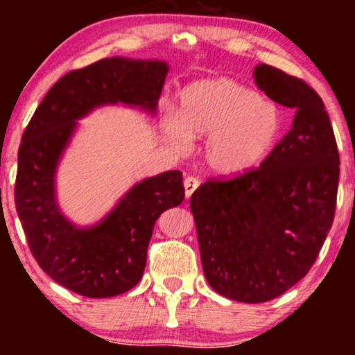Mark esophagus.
Masks as SVG:
<instances>
[{
    "instance_id": "34e87169",
    "label": "esophagus",
    "mask_w": 355,
    "mask_h": 355,
    "mask_svg": "<svg viewBox=\"0 0 355 355\" xmlns=\"http://www.w3.org/2000/svg\"><path fill=\"white\" fill-rule=\"evenodd\" d=\"M198 179L193 178V176H189L184 179V189H186V198H189L193 193V191L198 187Z\"/></svg>"
}]
</instances>
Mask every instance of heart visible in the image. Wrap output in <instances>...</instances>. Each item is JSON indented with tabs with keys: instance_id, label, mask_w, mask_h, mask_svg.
<instances>
[{
	"instance_id": "1",
	"label": "heart",
	"mask_w": 355,
	"mask_h": 355,
	"mask_svg": "<svg viewBox=\"0 0 355 355\" xmlns=\"http://www.w3.org/2000/svg\"><path fill=\"white\" fill-rule=\"evenodd\" d=\"M173 148L187 152L193 137H203L202 157L210 171L234 176L263 159L281 130L278 106L230 77H210L184 87L179 111L162 119Z\"/></svg>"
}]
</instances>
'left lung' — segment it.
Instances as JSON below:
<instances>
[{
  "label": "left lung",
  "mask_w": 355,
  "mask_h": 355,
  "mask_svg": "<svg viewBox=\"0 0 355 355\" xmlns=\"http://www.w3.org/2000/svg\"><path fill=\"white\" fill-rule=\"evenodd\" d=\"M254 80L294 110L291 130L260 168L191 197L208 284L245 304L278 297L307 275L331 230L339 181L336 139L315 90L268 64H257Z\"/></svg>",
  "instance_id": "obj_1"
}]
</instances>
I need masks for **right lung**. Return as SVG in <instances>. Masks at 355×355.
<instances>
[{
  "instance_id": "1",
  "label": "right lung",
  "mask_w": 355,
  "mask_h": 355,
  "mask_svg": "<svg viewBox=\"0 0 355 355\" xmlns=\"http://www.w3.org/2000/svg\"><path fill=\"white\" fill-rule=\"evenodd\" d=\"M169 72L166 61L105 58L61 77L38 105L17 153L16 208L42 270L72 293L113 297L142 278L155 221L181 205V171L135 182L94 225L79 226L61 211L56 174L79 121L101 106L124 105L157 114Z\"/></svg>"
}]
</instances>
